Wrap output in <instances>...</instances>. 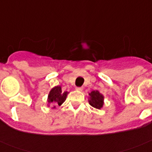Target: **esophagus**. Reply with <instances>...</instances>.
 Instances as JSON below:
<instances>
[{"instance_id": "esophagus-1", "label": "esophagus", "mask_w": 152, "mask_h": 152, "mask_svg": "<svg viewBox=\"0 0 152 152\" xmlns=\"http://www.w3.org/2000/svg\"><path fill=\"white\" fill-rule=\"evenodd\" d=\"M76 90L78 91H83V88L82 87H77L76 88Z\"/></svg>"}]
</instances>
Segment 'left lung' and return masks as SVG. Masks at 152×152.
<instances>
[{"instance_id":"8db88e82","label":"left lung","mask_w":152,"mask_h":152,"mask_svg":"<svg viewBox=\"0 0 152 152\" xmlns=\"http://www.w3.org/2000/svg\"><path fill=\"white\" fill-rule=\"evenodd\" d=\"M88 102L92 107L100 110L103 107L104 105V96L100 93L99 90L91 91L88 93Z\"/></svg>"}]
</instances>
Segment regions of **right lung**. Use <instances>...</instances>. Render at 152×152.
<instances>
[{"label":"right lung","mask_w":152,"mask_h":152,"mask_svg":"<svg viewBox=\"0 0 152 152\" xmlns=\"http://www.w3.org/2000/svg\"><path fill=\"white\" fill-rule=\"evenodd\" d=\"M68 93L69 92L67 91H62L61 87L59 85L52 88L49 92L48 98H47V102H48L47 106H50V103L53 104L54 106L52 107V109H56V106H61L66 100Z\"/></svg>","instance_id":"right-lung-1"}]
</instances>
